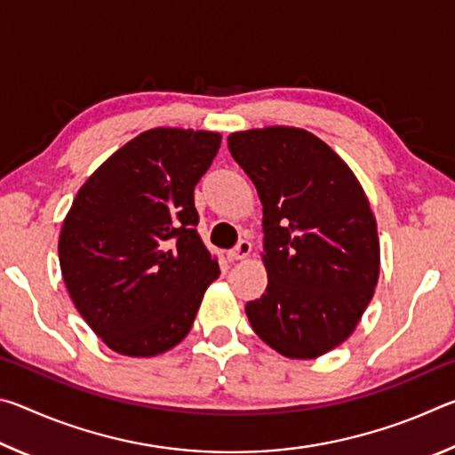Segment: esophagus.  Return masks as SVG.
Listing matches in <instances>:
<instances>
[{"label":"esophagus","instance_id":"esophagus-1","mask_svg":"<svg viewBox=\"0 0 455 455\" xmlns=\"http://www.w3.org/2000/svg\"><path fill=\"white\" fill-rule=\"evenodd\" d=\"M251 251H252V244L249 241H238L235 249H230L227 252V257L228 260H243L251 255Z\"/></svg>","mask_w":455,"mask_h":455}]
</instances>
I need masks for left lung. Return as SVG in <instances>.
Instances as JSON below:
<instances>
[{
    "instance_id": "obj_1",
    "label": "left lung",
    "mask_w": 455,
    "mask_h": 455,
    "mask_svg": "<svg viewBox=\"0 0 455 455\" xmlns=\"http://www.w3.org/2000/svg\"><path fill=\"white\" fill-rule=\"evenodd\" d=\"M263 204L268 284L246 303L251 327L291 359H315L355 331L379 279V238L351 168L303 128L228 136Z\"/></svg>"
}]
</instances>
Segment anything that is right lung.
I'll return each instance as SVG.
<instances>
[{
    "instance_id": "1",
    "label": "right lung",
    "mask_w": 455,
    "mask_h": 455,
    "mask_svg": "<svg viewBox=\"0 0 455 455\" xmlns=\"http://www.w3.org/2000/svg\"><path fill=\"white\" fill-rule=\"evenodd\" d=\"M219 148V132L146 130L84 182L66 214L58 243L66 289L120 355L179 345L219 279L195 209V187Z\"/></svg>"
}]
</instances>
